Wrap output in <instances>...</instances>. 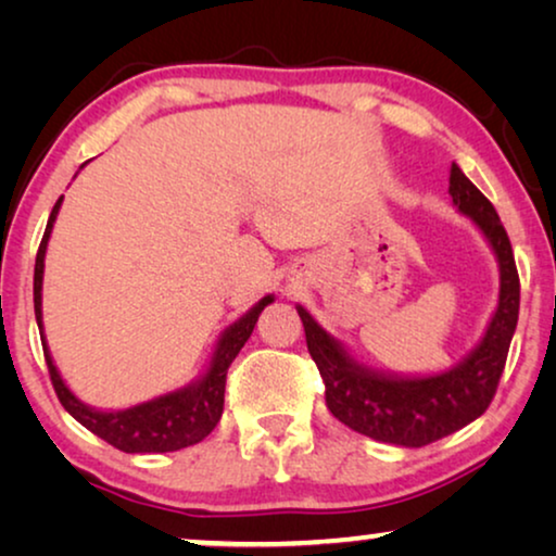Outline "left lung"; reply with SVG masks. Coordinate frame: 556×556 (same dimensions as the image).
<instances>
[{
    "mask_svg": "<svg viewBox=\"0 0 556 556\" xmlns=\"http://www.w3.org/2000/svg\"><path fill=\"white\" fill-rule=\"evenodd\" d=\"M447 192L455 210L478 227L498 263V303L483 337L458 364L432 375H397L367 367L301 303L295 306L308 352L326 384L331 415L379 443L422 447L481 417L496 394L519 321V273L496 210L458 164L451 169Z\"/></svg>",
    "mask_w": 556,
    "mask_h": 556,
    "instance_id": "1",
    "label": "left lung"
}]
</instances>
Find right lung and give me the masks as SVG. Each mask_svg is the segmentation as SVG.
I'll use <instances>...</instances> for the list:
<instances>
[{
	"label": "right lung",
	"mask_w": 556,
	"mask_h": 556,
	"mask_svg": "<svg viewBox=\"0 0 556 556\" xmlns=\"http://www.w3.org/2000/svg\"><path fill=\"white\" fill-rule=\"evenodd\" d=\"M60 204H63V197H60L55 207L50 212L48 227H45L40 250H37L35 261V318L37 326H40L45 362H48L50 379L58 392V400L63 402V407L83 425V428H88L93 435L103 438L105 443H111L113 447H118V451L124 453H172L200 443V440H204L212 430H215L219 417H223L227 369H230L232 359L240 354V349L245 346L250 333H253L261 311L268 306V303L276 301V295H263L253 308L245 311L238 321H232L223 333H219L207 367H204L202 375L192 379L189 384L166 394H159L154 400L139 402V405H131L126 409L90 407L83 400L75 397L71 387L65 384L63 375H60L55 367V359H52L42 329L45 253H48V242L52 227H55Z\"/></svg>",
	"instance_id": "add662e5"
}]
</instances>
